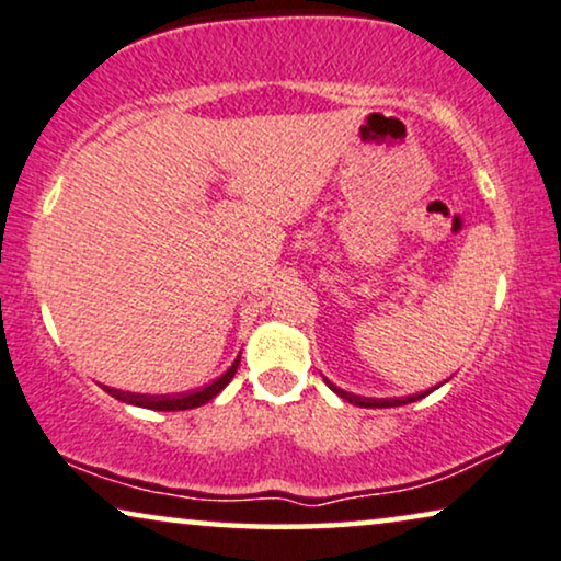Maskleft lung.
<instances>
[{"label":"left lung","mask_w":561,"mask_h":561,"mask_svg":"<svg viewBox=\"0 0 561 561\" xmlns=\"http://www.w3.org/2000/svg\"><path fill=\"white\" fill-rule=\"evenodd\" d=\"M325 385L331 387V390L339 394V398H343L346 402H351V405H358V408H398V405H408V402H415V400L423 398V392H421V394H410V398H402V400H369V398H358V394H351L346 390H341V387L328 382V379H325Z\"/></svg>","instance_id":"left-lung-1"}]
</instances>
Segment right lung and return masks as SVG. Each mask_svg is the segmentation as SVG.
<instances>
[{
	"label": "right lung",
	"instance_id": "right-lung-1",
	"mask_svg": "<svg viewBox=\"0 0 561 561\" xmlns=\"http://www.w3.org/2000/svg\"><path fill=\"white\" fill-rule=\"evenodd\" d=\"M238 364H241V354L236 356V362L230 364V369L226 371V375L218 377V379H215V382H210L207 387H203V390L184 392V394H163V398H159V394L123 392V390H112V387H104V390H107L112 398H117L119 402H128V405L148 408V410H167V413H171V410H192V408L205 405V402H210L215 394H220L222 390H226L230 379L236 377Z\"/></svg>",
	"mask_w": 561,
	"mask_h": 561
}]
</instances>
